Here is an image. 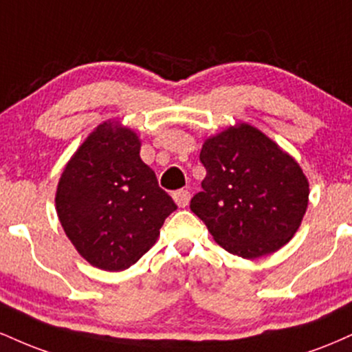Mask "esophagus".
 <instances>
[{
    "mask_svg": "<svg viewBox=\"0 0 352 352\" xmlns=\"http://www.w3.org/2000/svg\"><path fill=\"white\" fill-rule=\"evenodd\" d=\"M172 197H173V200H175V204L179 205L180 208L187 207L188 201H190V192H188V190H185V188L173 192Z\"/></svg>",
    "mask_w": 352,
    "mask_h": 352,
    "instance_id": "obj_1",
    "label": "esophagus"
}]
</instances>
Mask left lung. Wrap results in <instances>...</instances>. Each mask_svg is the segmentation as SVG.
<instances>
[{"label":"left lung","mask_w":352,"mask_h":352,"mask_svg":"<svg viewBox=\"0 0 352 352\" xmlns=\"http://www.w3.org/2000/svg\"><path fill=\"white\" fill-rule=\"evenodd\" d=\"M207 175L190 210L227 252L254 260L274 253L300 228L309 184L300 164L260 129L240 122L205 139Z\"/></svg>","instance_id":"8db88e82"}]
</instances>
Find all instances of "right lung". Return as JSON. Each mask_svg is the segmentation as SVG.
<instances>
[{
	"instance_id": "right-lung-1",
	"label": "right lung",
	"mask_w": 352,
	"mask_h": 352,
	"mask_svg": "<svg viewBox=\"0 0 352 352\" xmlns=\"http://www.w3.org/2000/svg\"><path fill=\"white\" fill-rule=\"evenodd\" d=\"M177 205L119 120L99 124L66 164L56 190L64 232L87 263L122 272L155 245Z\"/></svg>"
}]
</instances>
